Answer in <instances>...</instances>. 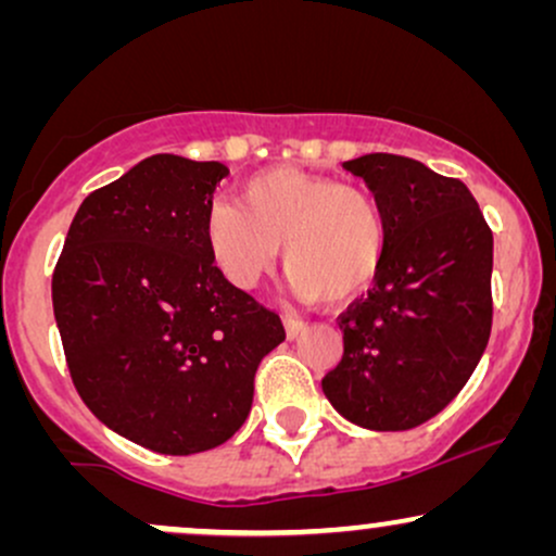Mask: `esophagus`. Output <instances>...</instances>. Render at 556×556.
<instances>
[{
    "label": "esophagus",
    "mask_w": 556,
    "mask_h": 556,
    "mask_svg": "<svg viewBox=\"0 0 556 556\" xmlns=\"http://www.w3.org/2000/svg\"><path fill=\"white\" fill-rule=\"evenodd\" d=\"M282 321H285L287 340H298V337L308 329V321H303V318H298V316H285Z\"/></svg>",
    "instance_id": "esophagus-1"
}]
</instances>
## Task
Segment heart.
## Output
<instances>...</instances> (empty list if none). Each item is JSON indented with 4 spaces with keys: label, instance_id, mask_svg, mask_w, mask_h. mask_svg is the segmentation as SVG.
<instances>
[{
    "label": "heart",
    "instance_id": "b5f03b06",
    "mask_svg": "<svg viewBox=\"0 0 556 556\" xmlns=\"http://www.w3.org/2000/svg\"><path fill=\"white\" fill-rule=\"evenodd\" d=\"M203 242L214 269L235 290H253L282 242L287 282L298 298L344 303L379 277L389 229L366 188L274 167L248 177L238 203L206 208Z\"/></svg>",
    "mask_w": 556,
    "mask_h": 556
}]
</instances>
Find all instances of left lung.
Wrapping results in <instances>:
<instances>
[{
	"instance_id": "left-lung-1",
	"label": "left lung",
	"mask_w": 556,
	"mask_h": 556,
	"mask_svg": "<svg viewBox=\"0 0 556 556\" xmlns=\"http://www.w3.org/2000/svg\"><path fill=\"white\" fill-rule=\"evenodd\" d=\"M344 169L379 201L389 242L374 290L340 316L344 353L321 389L361 429H416L486 350L494 238L473 193L416 159L366 154Z\"/></svg>"
}]
</instances>
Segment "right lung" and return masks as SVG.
Wrapping results in <instances>:
<instances>
[{
    "label": "right lung",
    "instance_id": "1",
    "mask_svg": "<svg viewBox=\"0 0 556 556\" xmlns=\"http://www.w3.org/2000/svg\"><path fill=\"white\" fill-rule=\"evenodd\" d=\"M229 169L156 154L93 190L52 277L73 384L106 429L195 455L245 424L277 314L214 269L203 216Z\"/></svg>",
    "mask_w": 556,
    "mask_h": 556
}]
</instances>
